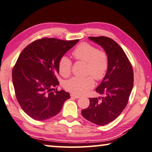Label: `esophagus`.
<instances>
[{"mask_svg": "<svg viewBox=\"0 0 152 152\" xmlns=\"http://www.w3.org/2000/svg\"><path fill=\"white\" fill-rule=\"evenodd\" d=\"M71 96L72 98H75V99H79V98H80V96L75 95V94H71Z\"/></svg>", "mask_w": 152, "mask_h": 152, "instance_id": "esophagus-1", "label": "esophagus"}]
</instances>
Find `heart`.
<instances>
[{"label":"heart","mask_w":152,"mask_h":152,"mask_svg":"<svg viewBox=\"0 0 152 152\" xmlns=\"http://www.w3.org/2000/svg\"><path fill=\"white\" fill-rule=\"evenodd\" d=\"M72 54L77 60L87 64V75H90L98 81L104 77L109 67V59L105 52L98 50L89 43H82L75 49ZM71 69L72 62L68 58L63 56L60 58L58 71L62 77H69L71 73ZM94 86V81L92 77H73L64 83V87L67 91L79 95L85 94Z\"/></svg>","instance_id":"heart-1"}]
</instances>
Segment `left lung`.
Here are the masks:
<instances>
[{
  "label": "left lung",
  "instance_id": "8db88e82",
  "mask_svg": "<svg viewBox=\"0 0 152 152\" xmlns=\"http://www.w3.org/2000/svg\"><path fill=\"white\" fill-rule=\"evenodd\" d=\"M89 39L101 46L109 59L107 72L96 92L103 96L90 99V105L83 109L84 118L92 123L104 126L118 118L128 103L133 87L131 64L122 48L106 37H90Z\"/></svg>",
  "mask_w": 152,
  "mask_h": 152
}]
</instances>
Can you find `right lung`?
<instances>
[{
    "mask_svg": "<svg viewBox=\"0 0 152 152\" xmlns=\"http://www.w3.org/2000/svg\"><path fill=\"white\" fill-rule=\"evenodd\" d=\"M78 41L43 38L21 52L13 67L12 80L18 101L30 118L48 120L56 115L70 99L64 90H53L59 84L56 75L60 58Z\"/></svg>",
    "mask_w": 152,
    "mask_h": 152,
    "instance_id": "add662e5",
    "label": "right lung"
}]
</instances>
